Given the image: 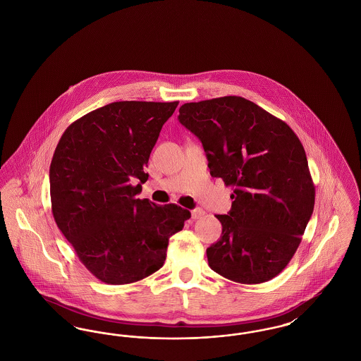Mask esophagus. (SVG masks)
Instances as JSON below:
<instances>
[{"instance_id":"34e87169","label":"esophagus","mask_w":361,"mask_h":361,"mask_svg":"<svg viewBox=\"0 0 361 361\" xmlns=\"http://www.w3.org/2000/svg\"><path fill=\"white\" fill-rule=\"evenodd\" d=\"M190 214H192V219H199L204 215V209L203 208H195V209H192Z\"/></svg>"}]
</instances>
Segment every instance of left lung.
<instances>
[{
	"mask_svg": "<svg viewBox=\"0 0 361 361\" xmlns=\"http://www.w3.org/2000/svg\"><path fill=\"white\" fill-rule=\"evenodd\" d=\"M178 121L200 139L212 177L233 187L222 237L207 249L212 271L240 284L279 275L314 211L305 149L287 123L238 96L180 106Z\"/></svg>",
	"mask_w": 361,
	"mask_h": 361,
	"instance_id": "1",
	"label": "left lung"
}]
</instances>
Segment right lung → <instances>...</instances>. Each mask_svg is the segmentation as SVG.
Returning <instances> with one entry per match:
<instances>
[{
  "mask_svg": "<svg viewBox=\"0 0 361 361\" xmlns=\"http://www.w3.org/2000/svg\"><path fill=\"white\" fill-rule=\"evenodd\" d=\"M177 105H104L71 123L55 149L54 219L86 269L103 283L128 284L157 272L169 238L190 218L181 207L137 197L161 128Z\"/></svg>",
  "mask_w": 361,
  "mask_h": 361,
  "instance_id": "right-lung-1",
  "label": "right lung"
}]
</instances>
